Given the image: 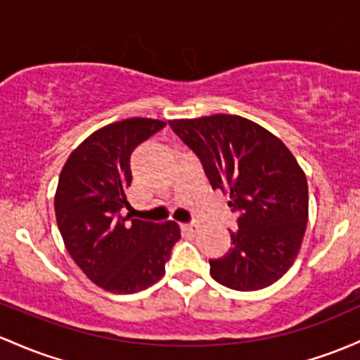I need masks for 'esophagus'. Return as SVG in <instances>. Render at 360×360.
Instances as JSON below:
<instances>
[{
    "label": "esophagus",
    "instance_id": "esophagus-1",
    "mask_svg": "<svg viewBox=\"0 0 360 360\" xmlns=\"http://www.w3.org/2000/svg\"><path fill=\"white\" fill-rule=\"evenodd\" d=\"M183 229H184V231H188V232H196V231H198V229H200V225L196 224V222H193V224H184Z\"/></svg>",
    "mask_w": 360,
    "mask_h": 360
}]
</instances>
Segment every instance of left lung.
<instances>
[{
	"instance_id": "left-lung-1",
	"label": "left lung",
	"mask_w": 360,
	"mask_h": 360,
	"mask_svg": "<svg viewBox=\"0 0 360 360\" xmlns=\"http://www.w3.org/2000/svg\"><path fill=\"white\" fill-rule=\"evenodd\" d=\"M169 126L200 157L213 189L239 213L232 248L210 259V275L234 290L282 278L301 251L307 225L306 174L283 141L246 117L213 114Z\"/></svg>"
}]
</instances>
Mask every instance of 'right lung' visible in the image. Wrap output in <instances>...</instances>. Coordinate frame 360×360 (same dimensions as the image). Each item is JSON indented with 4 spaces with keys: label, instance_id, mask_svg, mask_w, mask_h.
Listing matches in <instances>:
<instances>
[{
    "label": "right lung",
    "instance_id": "right-lung-1",
    "mask_svg": "<svg viewBox=\"0 0 360 360\" xmlns=\"http://www.w3.org/2000/svg\"><path fill=\"white\" fill-rule=\"evenodd\" d=\"M164 126L148 117L110 122L85 138L59 174L54 212L66 251L96 285L112 294H135L159 282L181 239L172 220L128 222L120 213L131 208L126 196L131 152Z\"/></svg>",
    "mask_w": 360,
    "mask_h": 360
}]
</instances>
